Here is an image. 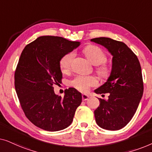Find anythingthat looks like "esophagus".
Returning <instances> with one entry per match:
<instances>
[{
    "instance_id": "1",
    "label": "esophagus",
    "mask_w": 152,
    "mask_h": 152,
    "mask_svg": "<svg viewBox=\"0 0 152 152\" xmlns=\"http://www.w3.org/2000/svg\"><path fill=\"white\" fill-rule=\"evenodd\" d=\"M89 98V95H87V94H83L82 95V99L84 101H86Z\"/></svg>"
}]
</instances>
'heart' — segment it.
<instances>
[{
    "instance_id": "obj_1",
    "label": "heart",
    "mask_w": 152,
    "mask_h": 152,
    "mask_svg": "<svg viewBox=\"0 0 152 152\" xmlns=\"http://www.w3.org/2000/svg\"><path fill=\"white\" fill-rule=\"evenodd\" d=\"M83 53L93 65H100L97 68V72L99 75L103 77H107L109 75V67L103 64L107 60V55L100 48L93 45H87L83 50ZM73 58V53H68L61 57L59 65L62 72H65L69 70ZM97 84L98 80L94 76L77 75L70 82V86L82 92H86L91 87L97 86Z\"/></svg>"
}]
</instances>
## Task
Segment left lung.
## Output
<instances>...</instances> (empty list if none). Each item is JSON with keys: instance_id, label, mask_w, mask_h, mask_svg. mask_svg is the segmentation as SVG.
Returning a JSON list of instances; mask_svg holds the SVG:
<instances>
[{"instance_id": "obj_1", "label": "left lung", "mask_w": 152, "mask_h": 152, "mask_svg": "<svg viewBox=\"0 0 152 152\" xmlns=\"http://www.w3.org/2000/svg\"><path fill=\"white\" fill-rule=\"evenodd\" d=\"M102 45L113 56L110 76L95 90L97 94L110 93L109 99L99 98L100 104L95 110L99 126L115 131L125 126L134 115L143 94L140 62L133 51L121 41L107 37L91 39Z\"/></svg>"}]
</instances>
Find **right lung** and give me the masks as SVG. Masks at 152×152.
Listing matches in <instances>:
<instances>
[{
    "mask_svg": "<svg viewBox=\"0 0 152 152\" xmlns=\"http://www.w3.org/2000/svg\"><path fill=\"white\" fill-rule=\"evenodd\" d=\"M80 45L62 37L42 36L27 45L20 55L14 75L16 94L26 117L42 129L67 128L82 103L77 89H66L62 97L53 86L61 82V57Z\"/></svg>",
    "mask_w": 152,
    "mask_h": 152,
    "instance_id": "1",
    "label": "right lung"
}]
</instances>
